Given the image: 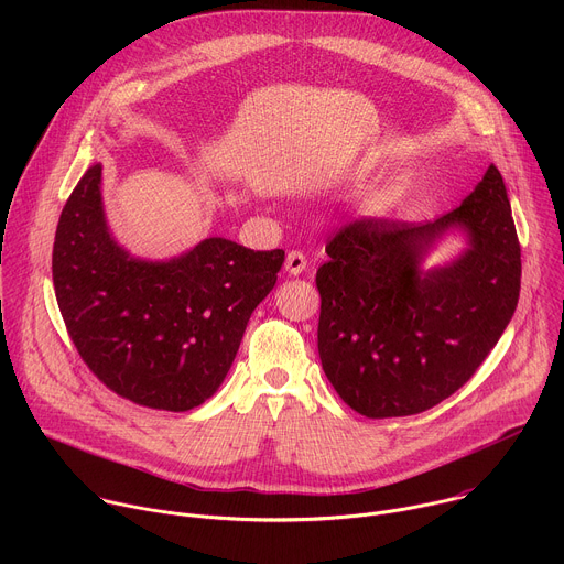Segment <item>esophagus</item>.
I'll return each mask as SVG.
<instances>
[{
	"label": "esophagus",
	"instance_id": "obj_1",
	"mask_svg": "<svg viewBox=\"0 0 564 564\" xmlns=\"http://www.w3.org/2000/svg\"><path fill=\"white\" fill-rule=\"evenodd\" d=\"M305 265H307V259L303 257V252H296V250L288 252V257H285V272L290 276H299L305 270Z\"/></svg>",
	"mask_w": 564,
	"mask_h": 564
}]
</instances>
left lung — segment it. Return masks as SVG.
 Here are the masks:
<instances>
[{
	"label": "left lung",
	"instance_id": "left-lung-1",
	"mask_svg": "<svg viewBox=\"0 0 564 564\" xmlns=\"http://www.w3.org/2000/svg\"><path fill=\"white\" fill-rule=\"evenodd\" d=\"M451 228L467 248L426 271ZM316 270L318 357L346 404L372 420L424 413L487 359L520 296V243L502 174L491 165L453 212L429 223L361 218Z\"/></svg>",
	"mask_w": 564,
	"mask_h": 564
}]
</instances>
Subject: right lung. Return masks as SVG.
Masks as SVG:
<instances>
[{"label": "right lung", "instance_id": "1", "mask_svg": "<svg viewBox=\"0 0 564 564\" xmlns=\"http://www.w3.org/2000/svg\"><path fill=\"white\" fill-rule=\"evenodd\" d=\"M283 250L209 236L170 261L131 257L111 236L102 165L68 196L53 243V285L89 370L133 404L183 413L223 383Z\"/></svg>", "mask_w": 564, "mask_h": 564}]
</instances>
